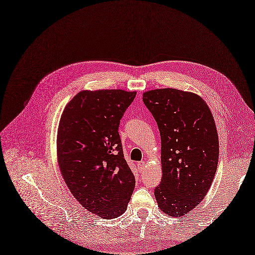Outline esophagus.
<instances>
[{"label":"esophagus","instance_id":"obj_1","mask_svg":"<svg viewBox=\"0 0 255 255\" xmlns=\"http://www.w3.org/2000/svg\"><path fill=\"white\" fill-rule=\"evenodd\" d=\"M137 168H138V171L141 172L143 169H145V161H139L137 162Z\"/></svg>","mask_w":255,"mask_h":255}]
</instances>
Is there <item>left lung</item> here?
Instances as JSON below:
<instances>
[{
    "mask_svg": "<svg viewBox=\"0 0 255 255\" xmlns=\"http://www.w3.org/2000/svg\"><path fill=\"white\" fill-rule=\"evenodd\" d=\"M161 139V182L154 190L158 207L171 217L186 215L213 183L219 160L214 117L203 99L176 88L142 94Z\"/></svg>",
    "mask_w": 255,
    "mask_h": 255,
    "instance_id": "obj_1",
    "label": "left lung"
}]
</instances>
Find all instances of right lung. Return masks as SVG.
I'll return each instance as SVG.
<instances>
[{"label": "right lung", "mask_w": 255, "mask_h": 255, "mask_svg": "<svg viewBox=\"0 0 255 255\" xmlns=\"http://www.w3.org/2000/svg\"><path fill=\"white\" fill-rule=\"evenodd\" d=\"M136 92L81 91L66 104L57 132L64 182L90 213L114 219L125 213L135 178L119 135L120 121Z\"/></svg>", "instance_id": "obj_1"}]
</instances>
